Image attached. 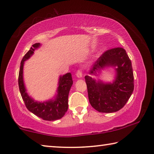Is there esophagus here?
<instances>
[{
    "label": "esophagus",
    "instance_id": "34e87169",
    "mask_svg": "<svg viewBox=\"0 0 154 154\" xmlns=\"http://www.w3.org/2000/svg\"><path fill=\"white\" fill-rule=\"evenodd\" d=\"M76 76L78 78H82L83 76V73H82V71H81V70H77V71L76 72Z\"/></svg>",
    "mask_w": 154,
    "mask_h": 154
}]
</instances>
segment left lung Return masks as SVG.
Segmentation results:
<instances>
[{"mask_svg": "<svg viewBox=\"0 0 154 154\" xmlns=\"http://www.w3.org/2000/svg\"><path fill=\"white\" fill-rule=\"evenodd\" d=\"M116 69V77L111 83L85 76L90 105L98 112L113 113L124 107L134 90V75L131 61L122 48H113L99 57L93 64L90 75H98L105 67Z\"/></svg>", "mask_w": 154, "mask_h": 154, "instance_id": "left-lung-1", "label": "left lung"}]
</instances>
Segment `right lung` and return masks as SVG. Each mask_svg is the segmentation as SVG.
Instances as JSON below:
<instances>
[{
	"mask_svg": "<svg viewBox=\"0 0 154 154\" xmlns=\"http://www.w3.org/2000/svg\"><path fill=\"white\" fill-rule=\"evenodd\" d=\"M41 45L39 43H35L31 47L25 56L23 57L21 62L20 68L19 77H18V84H19L20 92L24 104L28 111L39 117L40 118L48 121H54L62 118L67 111L68 109V97L70 89L73 83L71 72L60 76L59 79L58 88V94L54 100H50L47 102H36L30 98L26 92L24 81H23V68L24 61L26 60L34 54L36 48Z\"/></svg>",
	"mask_w": 154,
	"mask_h": 154,
	"instance_id": "1",
	"label": "right lung"
}]
</instances>
